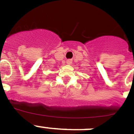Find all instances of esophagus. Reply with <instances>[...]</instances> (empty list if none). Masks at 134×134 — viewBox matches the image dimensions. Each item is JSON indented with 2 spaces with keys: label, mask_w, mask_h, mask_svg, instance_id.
Listing matches in <instances>:
<instances>
[{
  "label": "esophagus",
  "mask_w": 134,
  "mask_h": 134,
  "mask_svg": "<svg viewBox=\"0 0 134 134\" xmlns=\"http://www.w3.org/2000/svg\"><path fill=\"white\" fill-rule=\"evenodd\" d=\"M72 60H67V64H72Z\"/></svg>",
  "instance_id": "obj_1"
}]
</instances>
